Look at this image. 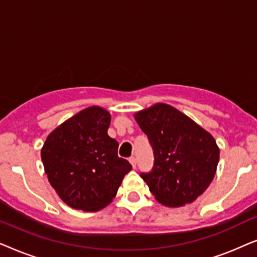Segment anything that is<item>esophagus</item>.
<instances>
[{
    "instance_id": "1",
    "label": "esophagus",
    "mask_w": 257,
    "mask_h": 257,
    "mask_svg": "<svg viewBox=\"0 0 257 257\" xmlns=\"http://www.w3.org/2000/svg\"><path fill=\"white\" fill-rule=\"evenodd\" d=\"M128 160H130V164L132 165V167L136 168L137 167V159H136V158L135 157H131Z\"/></svg>"
}]
</instances>
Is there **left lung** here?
Returning a JSON list of instances; mask_svg holds the SVG:
<instances>
[{
    "label": "left lung",
    "mask_w": 257,
    "mask_h": 257,
    "mask_svg": "<svg viewBox=\"0 0 257 257\" xmlns=\"http://www.w3.org/2000/svg\"><path fill=\"white\" fill-rule=\"evenodd\" d=\"M135 119L153 149V170L140 177L157 201L172 208L195 201L216 173L220 150L214 137L164 103L137 112Z\"/></svg>",
    "instance_id": "obj_1"
}]
</instances>
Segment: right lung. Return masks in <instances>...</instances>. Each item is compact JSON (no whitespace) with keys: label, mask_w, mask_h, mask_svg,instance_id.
Masks as SVG:
<instances>
[{"label":"right lung","mask_w":257,"mask_h":257,"mask_svg":"<svg viewBox=\"0 0 257 257\" xmlns=\"http://www.w3.org/2000/svg\"><path fill=\"white\" fill-rule=\"evenodd\" d=\"M111 114L100 106L79 111L48 136L41 151L48 180L66 205L97 212L110 203L132 170L107 135Z\"/></svg>","instance_id":"add662e5"}]
</instances>
